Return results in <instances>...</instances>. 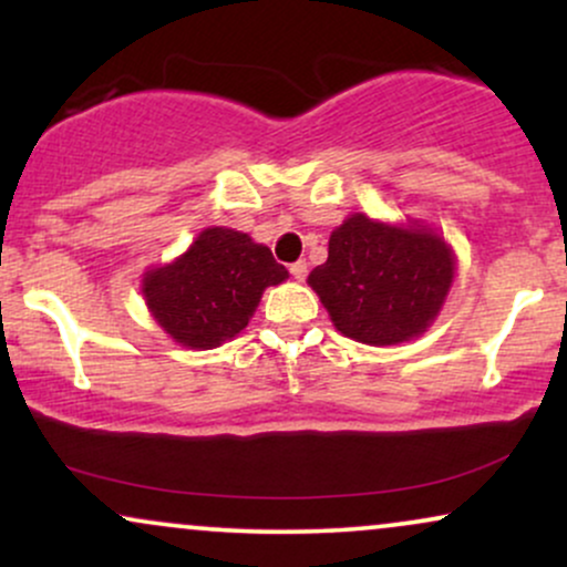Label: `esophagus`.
Listing matches in <instances>:
<instances>
[{"mask_svg":"<svg viewBox=\"0 0 567 567\" xmlns=\"http://www.w3.org/2000/svg\"><path fill=\"white\" fill-rule=\"evenodd\" d=\"M306 271H309V266H306V261H296L290 264V275L298 279V282H303L306 279Z\"/></svg>","mask_w":567,"mask_h":567,"instance_id":"obj_1","label":"esophagus"}]
</instances>
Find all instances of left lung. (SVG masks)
<instances>
[{
  "instance_id": "1",
  "label": "left lung",
  "mask_w": 567,
  "mask_h": 567,
  "mask_svg": "<svg viewBox=\"0 0 567 567\" xmlns=\"http://www.w3.org/2000/svg\"><path fill=\"white\" fill-rule=\"evenodd\" d=\"M445 239L351 216L330 234L328 261L309 275L330 320L354 341L389 347L424 333L453 282Z\"/></svg>"
}]
</instances>
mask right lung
<instances>
[{"instance_id":"obj_1","label":"right lung","mask_w":567,"mask_h":567,"mask_svg":"<svg viewBox=\"0 0 567 567\" xmlns=\"http://www.w3.org/2000/svg\"><path fill=\"white\" fill-rule=\"evenodd\" d=\"M288 269L243 231L205 229L186 256L143 277V296L162 328L192 349H213L247 328L269 285Z\"/></svg>"}]
</instances>
